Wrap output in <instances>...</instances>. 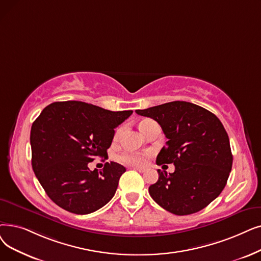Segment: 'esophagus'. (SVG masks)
Segmentation results:
<instances>
[{
  "label": "esophagus",
  "mask_w": 261,
  "mask_h": 261,
  "mask_svg": "<svg viewBox=\"0 0 261 261\" xmlns=\"http://www.w3.org/2000/svg\"><path fill=\"white\" fill-rule=\"evenodd\" d=\"M133 169H135V171H138L140 173H144L146 171V169L143 167H133Z\"/></svg>",
  "instance_id": "34e87169"
}]
</instances>
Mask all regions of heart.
<instances>
[{
	"label": "heart",
	"instance_id": "1",
	"mask_svg": "<svg viewBox=\"0 0 261 261\" xmlns=\"http://www.w3.org/2000/svg\"><path fill=\"white\" fill-rule=\"evenodd\" d=\"M152 120L150 119H144L141 121L140 123V129L142 131V129L147 126V124L150 123ZM124 127L121 126L116 130L115 133V139H118L121 133L123 132ZM119 160L124 163V164H129V165H143L146 162V156L143 153H123L119 156Z\"/></svg>",
	"mask_w": 261,
	"mask_h": 261
}]
</instances>
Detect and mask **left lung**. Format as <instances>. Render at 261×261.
<instances>
[{
	"mask_svg": "<svg viewBox=\"0 0 261 261\" xmlns=\"http://www.w3.org/2000/svg\"><path fill=\"white\" fill-rule=\"evenodd\" d=\"M135 112L154 119L168 140L156 156V164L175 165L172 174L158 171L159 179L148 190L152 199L177 215L207 207L221 194L232 166L228 134L220 119L186 101Z\"/></svg>",
	"mask_w": 261,
	"mask_h": 261,
	"instance_id": "obj_1",
	"label": "left lung"
}]
</instances>
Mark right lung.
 <instances>
[{"label": "right lung", "mask_w": 261, "mask_h": 261, "mask_svg": "<svg viewBox=\"0 0 261 261\" xmlns=\"http://www.w3.org/2000/svg\"><path fill=\"white\" fill-rule=\"evenodd\" d=\"M132 113L82 101L53 102L42 110L31 129L32 167L56 205L88 214L113 198L126 168L107 162L101 172L90 171L88 163L108 155L114 129Z\"/></svg>", "instance_id": "obj_1"}]
</instances>
